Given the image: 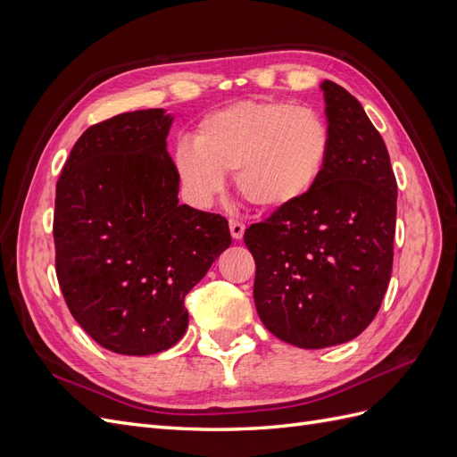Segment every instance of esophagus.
Returning a JSON list of instances; mask_svg holds the SVG:
<instances>
[{"label": "esophagus", "mask_w": 457, "mask_h": 457, "mask_svg": "<svg viewBox=\"0 0 457 457\" xmlns=\"http://www.w3.org/2000/svg\"><path fill=\"white\" fill-rule=\"evenodd\" d=\"M228 225H230V234H232V238H234V240H242L244 232H245V225L242 223V220H238V219H230V220H228Z\"/></svg>", "instance_id": "34e87169"}]
</instances>
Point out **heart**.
<instances>
[{
    "instance_id": "heart-1",
    "label": "heart",
    "mask_w": 457,
    "mask_h": 457,
    "mask_svg": "<svg viewBox=\"0 0 457 457\" xmlns=\"http://www.w3.org/2000/svg\"><path fill=\"white\" fill-rule=\"evenodd\" d=\"M331 131L314 108L245 101L207 114L192 143L173 150L175 173L196 204H210L234 173L238 195L262 212H284L320 183Z\"/></svg>"
}]
</instances>
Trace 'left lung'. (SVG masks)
I'll list each match as a JSON object with an SVG mask.
<instances>
[{"label": "left lung", "instance_id": "8db88e82", "mask_svg": "<svg viewBox=\"0 0 457 457\" xmlns=\"http://www.w3.org/2000/svg\"><path fill=\"white\" fill-rule=\"evenodd\" d=\"M331 156L294 207L244 232L261 322L301 349L351 341L376 318L393 270L396 179L362 104L322 81Z\"/></svg>", "mask_w": 457, "mask_h": 457}]
</instances>
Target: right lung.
Here are the masks:
<instances>
[{
	"label": "right lung",
	"mask_w": 457,
	"mask_h": 457,
	"mask_svg": "<svg viewBox=\"0 0 457 457\" xmlns=\"http://www.w3.org/2000/svg\"><path fill=\"white\" fill-rule=\"evenodd\" d=\"M162 108L84 131L57 181L53 238L61 292L101 347L156 354L185 336V297L230 245L228 220L179 204Z\"/></svg>",
	"instance_id": "1"
}]
</instances>
